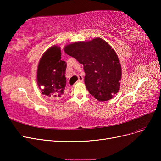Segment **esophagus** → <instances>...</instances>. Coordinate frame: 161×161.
Listing matches in <instances>:
<instances>
[{"instance_id": "1", "label": "esophagus", "mask_w": 161, "mask_h": 161, "mask_svg": "<svg viewBox=\"0 0 161 161\" xmlns=\"http://www.w3.org/2000/svg\"><path fill=\"white\" fill-rule=\"evenodd\" d=\"M78 77H79V80H78V82H82V81H83V78H82V76L81 75H79V76H78Z\"/></svg>"}]
</instances>
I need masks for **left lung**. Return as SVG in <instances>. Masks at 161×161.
<instances>
[{"label": "left lung", "mask_w": 161, "mask_h": 161, "mask_svg": "<svg viewBox=\"0 0 161 161\" xmlns=\"http://www.w3.org/2000/svg\"><path fill=\"white\" fill-rule=\"evenodd\" d=\"M64 51L83 64L86 87L95 99L108 101L118 92L121 68L116 53L106 42L97 37L75 42L67 46Z\"/></svg>", "instance_id": "1"}]
</instances>
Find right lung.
<instances>
[{
  "label": "right lung",
  "instance_id": "1",
  "mask_svg": "<svg viewBox=\"0 0 161 161\" xmlns=\"http://www.w3.org/2000/svg\"><path fill=\"white\" fill-rule=\"evenodd\" d=\"M66 62L61 60V50L52 46L42 56L39 62L37 80L43 95L59 99L64 94L66 79Z\"/></svg>",
  "mask_w": 161,
  "mask_h": 161
}]
</instances>
